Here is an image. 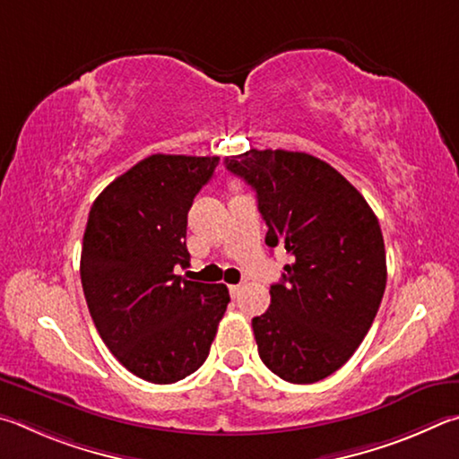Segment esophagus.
I'll list each match as a JSON object with an SVG mask.
<instances>
[{"label":"esophagus","mask_w":459,"mask_h":459,"mask_svg":"<svg viewBox=\"0 0 459 459\" xmlns=\"http://www.w3.org/2000/svg\"><path fill=\"white\" fill-rule=\"evenodd\" d=\"M239 292H242V286H239V284H231V286H230L231 299H236V296H239Z\"/></svg>","instance_id":"obj_1"}]
</instances>
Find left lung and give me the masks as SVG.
I'll list each match as a JSON object with an SVG mask.
<instances>
[{
    "instance_id": "left-lung-1",
    "label": "left lung",
    "mask_w": 459,
    "mask_h": 459,
    "mask_svg": "<svg viewBox=\"0 0 459 459\" xmlns=\"http://www.w3.org/2000/svg\"><path fill=\"white\" fill-rule=\"evenodd\" d=\"M250 185L266 244L294 255L270 308L252 320L260 359L296 385L333 375L363 342L387 284L381 225L365 197L307 152L250 149L225 159Z\"/></svg>"
}]
</instances>
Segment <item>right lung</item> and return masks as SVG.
Segmentation results:
<instances>
[{
	"label": "right lung",
	"mask_w": 459,
	"mask_h": 459,
	"mask_svg": "<svg viewBox=\"0 0 459 459\" xmlns=\"http://www.w3.org/2000/svg\"><path fill=\"white\" fill-rule=\"evenodd\" d=\"M220 157L151 155L91 207L80 278L96 331L118 363L157 385L205 363L230 302L223 284L173 274L189 260L187 213Z\"/></svg>",
	"instance_id": "right-lung-1"
}]
</instances>
